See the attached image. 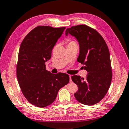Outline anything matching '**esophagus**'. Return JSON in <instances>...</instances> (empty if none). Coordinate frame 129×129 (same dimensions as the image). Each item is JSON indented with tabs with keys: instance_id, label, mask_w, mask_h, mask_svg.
<instances>
[{
	"instance_id": "34e87169",
	"label": "esophagus",
	"mask_w": 129,
	"mask_h": 129,
	"mask_svg": "<svg viewBox=\"0 0 129 129\" xmlns=\"http://www.w3.org/2000/svg\"><path fill=\"white\" fill-rule=\"evenodd\" d=\"M70 82H72V80H71V75H70Z\"/></svg>"
}]
</instances>
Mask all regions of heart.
I'll return each mask as SVG.
<instances>
[{
    "instance_id": "heart-1",
    "label": "heart",
    "mask_w": 129,
    "mask_h": 129,
    "mask_svg": "<svg viewBox=\"0 0 129 129\" xmlns=\"http://www.w3.org/2000/svg\"><path fill=\"white\" fill-rule=\"evenodd\" d=\"M68 45H69V44H74V43H76L75 42V41H72V40H68Z\"/></svg>"
}]
</instances>
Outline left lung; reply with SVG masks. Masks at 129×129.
Wrapping results in <instances>:
<instances>
[{
	"mask_svg": "<svg viewBox=\"0 0 129 129\" xmlns=\"http://www.w3.org/2000/svg\"><path fill=\"white\" fill-rule=\"evenodd\" d=\"M68 34L78 41L77 61L84 65L88 72L85 79L77 75L71 77L78 88L74 96L81 103L94 105L103 99L111 84L112 70L109 48L102 36L87 25L71 26L67 29L66 36Z\"/></svg>",
	"mask_w": 129,
	"mask_h": 129,
	"instance_id": "obj_1",
	"label": "left lung"
}]
</instances>
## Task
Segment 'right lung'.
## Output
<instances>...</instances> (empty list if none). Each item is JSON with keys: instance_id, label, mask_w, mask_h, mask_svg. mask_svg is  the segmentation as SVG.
<instances>
[{"instance_id": "right-lung-1", "label": "right lung", "mask_w": 129, "mask_h": 129, "mask_svg": "<svg viewBox=\"0 0 129 129\" xmlns=\"http://www.w3.org/2000/svg\"><path fill=\"white\" fill-rule=\"evenodd\" d=\"M66 27L38 26L25 37L20 44L16 65V76L23 95L38 107L50 105L58 91L69 82L67 74H52L46 70L45 62Z\"/></svg>"}]
</instances>
